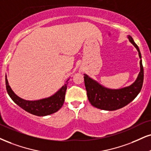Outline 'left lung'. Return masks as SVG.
Instances as JSON below:
<instances>
[{"instance_id":"obj_1","label":"left lung","mask_w":151,"mask_h":151,"mask_svg":"<svg viewBox=\"0 0 151 151\" xmlns=\"http://www.w3.org/2000/svg\"><path fill=\"white\" fill-rule=\"evenodd\" d=\"M130 42L137 48L139 58L141 59L140 50L130 36ZM84 81L89 101L93 106L106 111H115L125 106L136 98L142 88L144 82V68L140 60V72L134 83L128 87L118 90H112L102 86L99 83L84 74Z\"/></svg>"}]
</instances>
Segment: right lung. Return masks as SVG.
Masks as SVG:
<instances>
[{
    "label": "right lung",
    "mask_w": 151,
    "mask_h": 151,
    "mask_svg": "<svg viewBox=\"0 0 151 151\" xmlns=\"http://www.w3.org/2000/svg\"><path fill=\"white\" fill-rule=\"evenodd\" d=\"M68 80L69 79L67 80L66 83L52 96L42 99L35 100V101L23 99L14 94L9 85L6 76H5V85H6L7 94L12 99V101L17 104L19 106L31 114L37 116H45L56 113L63 106Z\"/></svg>",
    "instance_id": "add662e5"
}]
</instances>
